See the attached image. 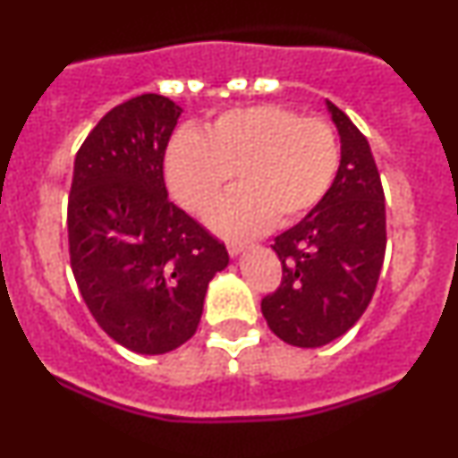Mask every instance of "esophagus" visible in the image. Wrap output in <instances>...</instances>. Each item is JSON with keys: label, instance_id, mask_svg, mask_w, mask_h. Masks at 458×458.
Here are the masks:
<instances>
[{"label": "esophagus", "instance_id": "esophagus-1", "mask_svg": "<svg viewBox=\"0 0 458 458\" xmlns=\"http://www.w3.org/2000/svg\"><path fill=\"white\" fill-rule=\"evenodd\" d=\"M247 250V243H228V254L236 259V256H241L243 251Z\"/></svg>", "mask_w": 458, "mask_h": 458}]
</instances>
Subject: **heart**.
Segmentation results:
<instances>
[{
  "label": "heart",
  "instance_id": "obj_1",
  "mask_svg": "<svg viewBox=\"0 0 458 458\" xmlns=\"http://www.w3.org/2000/svg\"><path fill=\"white\" fill-rule=\"evenodd\" d=\"M338 165V140L327 123L276 105L225 112L202 135L178 133L165 152L167 187L191 213L207 215L239 178V191L208 217L228 239L297 222L325 198Z\"/></svg>",
  "mask_w": 458,
  "mask_h": 458
}]
</instances>
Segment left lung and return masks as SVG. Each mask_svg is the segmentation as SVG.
Returning <instances> with one entry per match:
<instances>
[{"mask_svg": "<svg viewBox=\"0 0 458 458\" xmlns=\"http://www.w3.org/2000/svg\"><path fill=\"white\" fill-rule=\"evenodd\" d=\"M325 103L340 135L338 174L317 207L273 241L282 284L260 306L273 334L301 349L353 327L386 259V196L370 146L343 109Z\"/></svg>", "mask_w": 458, "mask_h": 458, "instance_id": "8db88e82", "label": "left lung"}]
</instances>
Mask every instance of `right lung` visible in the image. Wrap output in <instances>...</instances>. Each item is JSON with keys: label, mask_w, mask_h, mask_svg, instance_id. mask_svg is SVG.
<instances>
[{"label": "right lung", "mask_w": 458, "mask_h": 458, "mask_svg": "<svg viewBox=\"0 0 458 458\" xmlns=\"http://www.w3.org/2000/svg\"><path fill=\"white\" fill-rule=\"evenodd\" d=\"M181 114L159 94L105 114L77 152L68 196L79 293L105 334L140 355L170 353L196 334L208 282L230 262L167 199L163 157Z\"/></svg>", "instance_id": "add662e5"}]
</instances>
